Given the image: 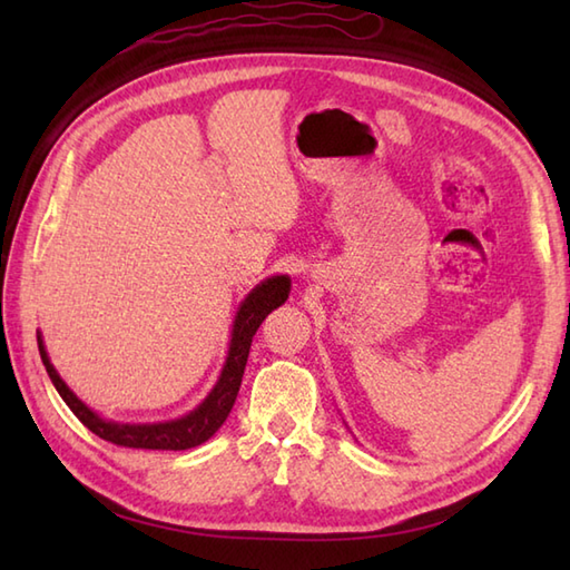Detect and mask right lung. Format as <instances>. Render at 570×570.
Wrapping results in <instances>:
<instances>
[{
  "instance_id": "1",
  "label": "right lung",
  "mask_w": 570,
  "mask_h": 570,
  "mask_svg": "<svg viewBox=\"0 0 570 570\" xmlns=\"http://www.w3.org/2000/svg\"><path fill=\"white\" fill-rule=\"evenodd\" d=\"M288 292H292V278L288 276H272L254 288V292L245 298V304H242L237 311L233 343H229L227 362L223 367L220 380L215 384V390L196 411H190L188 416L178 421H168V423H151V426H129V423L105 421L98 414H92V411L68 390L66 382L58 377L51 360L46 355L41 335L36 337H39V353H41L48 377H51L58 394L63 396V402L70 406L72 414L80 419L82 426H88L95 435H100L102 441L122 445V448H144V451H188V448H196L208 441L210 435L223 426V421L227 419L229 409H233L239 392L242 374H245V365L249 357L252 337L257 333L262 321L269 316L274 308L284 304L288 298Z\"/></svg>"
}]
</instances>
